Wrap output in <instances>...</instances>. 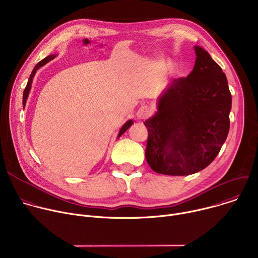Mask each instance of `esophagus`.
<instances>
[{"label":"esophagus","mask_w":258,"mask_h":258,"mask_svg":"<svg viewBox=\"0 0 258 258\" xmlns=\"http://www.w3.org/2000/svg\"><path fill=\"white\" fill-rule=\"evenodd\" d=\"M149 114H150L149 108L147 107V106H142V107L138 110L137 117H138L139 119H145V118H147V117L149 116Z\"/></svg>","instance_id":"obj_1"}]
</instances>
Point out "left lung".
I'll return each instance as SVG.
<instances>
[{
  "label": "left lung",
  "instance_id": "1",
  "mask_svg": "<svg viewBox=\"0 0 258 258\" xmlns=\"http://www.w3.org/2000/svg\"><path fill=\"white\" fill-rule=\"evenodd\" d=\"M187 78L173 80L160 96L148 130L146 160L157 173L188 175L208 166L230 130L232 95L220 66L201 47Z\"/></svg>",
  "mask_w": 258,
  "mask_h": 258
}]
</instances>
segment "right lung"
I'll return each instance as SVG.
<instances>
[{
    "label": "right lung",
    "mask_w": 258,
    "mask_h": 258,
    "mask_svg": "<svg viewBox=\"0 0 258 258\" xmlns=\"http://www.w3.org/2000/svg\"><path fill=\"white\" fill-rule=\"evenodd\" d=\"M56 57V55H50V56H48V57H46L45 59H43L42 61H40L38 64H36L35 66H34V68L32 69V72H31V75H30V77H29V79H28V82H27V85H26V87H25V89H24V92H23V101H22V104H23V108H24V106H25V104H26V99H27V97H28V93H29V91H30V88H31V83H32V79H33V77H34V75H35V72H36V70H38L40 67H42V66H44L45 64H47L49 61H51V60H53L54 58ZM133 124V120H128V121H126L123 125H122V127L120 128V131H119V134H118V138L131 126Z\"/></svg>",
    "instance_id": "right-lung-1"
}]
</instances>
